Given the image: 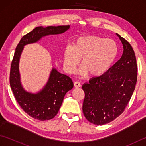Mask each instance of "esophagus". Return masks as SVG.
I'll return each mask as SVG.
<instances>
[{
    "label": "esophagus",
    "mask_w": 146,
    "mask_h": 146,
    "mask_svg": "<svg viewBox=\"0 0 146 146\" xmlns=\"http://www.w3.org/2000/svg\"><path fill=\"white\" fill-rule=\"evenodd\" d=\"M74 86H75L76 88L80 87V86H81V83H80V82L78 81H76L74 82Z\"/></svg>",
    "instance_id": "34e87169"
}]
</instances>
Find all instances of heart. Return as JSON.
<instances>
[{"label": "heart", "mask_w": 146, "mask_h": 146, "mask_svg": "<svg viewBox=\"0 0 146 146\" xmlns=\"http://www.w3.org/2000/svg\"><path fill=\"white\" fill-rule=\"evenodd\" d=\"M118 54L116 41L97 36L80 37L72 44L64 48L63 53V66L68 73H73L80 60L83 64L79 70L81 75L90 73L98 76L108 70Z\"/></svg>", "instance_id": "b5f03b06"}]
</instances>
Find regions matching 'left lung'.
Wrapping results in <instances>:
<instances>
[{
    "mask_svg": "<svg viewBox=\"0 0 146 146\" xmlns=\"http://www.w3.org/2000/svg\"><path fill=\"white\" fill-rule=\"evenodd\" d=\"M117 35L123 44L122 57L103 75L94 77L82 86L85 92L83 112L95 125L106 124L123 112L137 82L134 51L128 41Z\"/></svg>",
    "mask_w": 146,
    "mask_h": 146,
    "instance_id": "8db88e82",
    "label": "left lung"
}]
</instances>
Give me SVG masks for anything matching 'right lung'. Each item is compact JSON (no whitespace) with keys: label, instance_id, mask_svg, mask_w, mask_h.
<instances>
[{"label":"right lung","instance_id":"1","mask_svg":"<svg viewBox=\"0 0 146 146\" xmlns=\"http://www.w3.org/2000/svg\"><path fill=\"white\" fill-rule=\"evenodd\" d=\"M70 26L36 27L24 35L19 42L12 61L10 85L15 100L26 113L41 121L52 119L56 115L65 94L73 88V83L69 76L52 68L49 80L41 91L37 94L27 92L21 83L19 62L24 46L39 41L42 37L63 33Z\"/></svg>","mask_w":146,"mask_h":146}]
</instances>
